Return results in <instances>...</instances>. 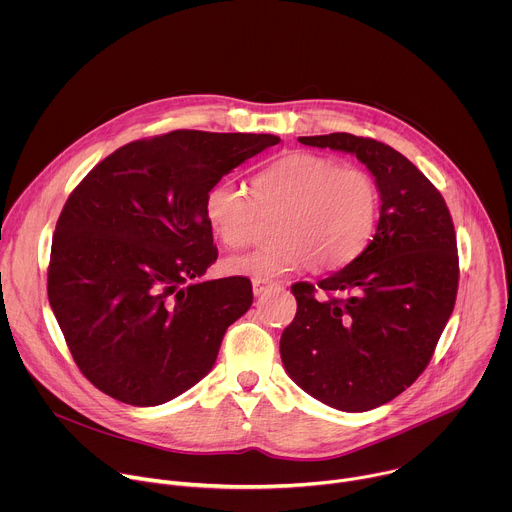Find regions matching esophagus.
I'll use <instances>...</instances> for the list:
<instances>
[{
    "label": "esophagus",
    "mask_w": 512,
    "mask_h": 512,
    "mask_svg": "<svg viewBox=\"0 0 512 512\" xmlns=\"http://www.w3.org/2000/svg\"><path fill=\"white\" fill-rule=\"evenodd\" d=\"M277 283L275 281H269V279H253V294L255 296H261V294H265V291L269 289V287H275Z\"/></svg>",
    "instance_id": "34e87169"
}]
</instances>
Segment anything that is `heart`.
<instances>
[{"label": "heart", "instance_id": "heart-1", "mask_svg": "<svg viewBox=\"0 0 512 512\" xmlns=\"http://www.w3.org/2000/svg\"><path fill=\"white\" fill-rule=\"evenodd\" d=\"M253 195L221 180L204 196L208 227L231 249L253 239L259 212H283L275 225L277 243L225 261L227 273L251 279L340 269L367 249L381 214L379 186L367 170L342 168L318 154L298 152L273 162L255 176Z\"/></svg>", "mask_w": 512, "mask_h": 512}]
</instances>
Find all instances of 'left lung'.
I'll return each instance as SVG.
<instances>
[{"label": "left lung", "instance_id": "8db88e82", "mask_svg": "<svg viewBox=\"0 0 512 512\" xmlns=\"http://www.w3.org/2000/svg\"><path fill=\"white\" fill-rule=\"evenodd\" d=\"M298 141L356 156L375 176L381 216L354 261L318 287H291L298 312L281 334V362L314 399L369 411L415 383L452 316L460 277L454 223L444 196L389 145L352 133ZM318 288L329 298L318 299Z\"/></svg>", "mask_w": 512, "mask_h": 512}]
</instances>
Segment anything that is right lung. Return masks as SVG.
I'll use <instances>...</instances> for the list:
<instances>
[{
    "instance_id": "right-lung-1",
    "label": "right lung",
    "mask_w": 512,
    "mask_h": 512,
    "mask_svg": "<svg viewBox=\"0 0 512 512\" xmlns=\"http://www.w3.org/2000/svg\"><path fill=\"white\" fill-rule=\"evenodd\" d=\"M275 143L178 129L123 145L72 190L52 237L48 300L99 391L152 407L210 373L253 289L247 277L198 281L218 255L204 196Z\"/></svg>"
}]
</instances>
